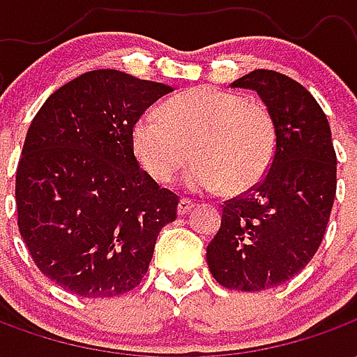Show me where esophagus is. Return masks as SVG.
I'll list each match as a JSON object with an SVG mask.
<instances>
[{
  "label": "esophagus",
  "mask_w": 357,
  "mask_h": 357,
  "mask_svg": "<svg viewBox=\"0 0 357 357\" xmlns=\"http://www.w3.org/2000/svg\"><path fill=\"white\" fill-rule=\"evenodd\" d=\"M193 202L189 201V199H181V201H179V204H178V214L179 216H185V214H189V212H191V210H193Z\"/></svg>",
  "instance_id": "1"
}]
</instances>
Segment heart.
Instances as JSON below:
<instances>
[{
    "label": "heart",
    "instance_id": "1",
    "mask_svg": "<svg viewBox=\"0 0 357 357\" xmlns=\"http://www.w3.org/2000/svg\"><path fill=\"white\" fill-rule=\"evenodd\" d=\"M277 132L269 110L225 89H187L147 112L132 128L133 155L158 183H170L191 162L185 183L197 193L239 195L260 183L273 162Z\"/></svg>",
    "mask_w": 357,
    "mask_h": 357
}]
</instances>
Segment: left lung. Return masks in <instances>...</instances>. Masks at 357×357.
Returning a JSON list of instances; mask_svg holds the SVG:
<instances>
[{
  "instance_id": "obj_1",
  "label": "left lung",
  "mask_w": 357,
  "mask_h": 357,
  "mask_svg": "<svg viewBox=\"0 0 357 357\" xmlns=\"http://www.w3.org/2000/svg\"><path fill=\"white\" fill-rule=\"evenodd\" d=\"M231 88L260 95L277 147L262 181L225 201L206 262L225 289L266 291L302 271L321 245L337 193V155L325 112L298 82L260 68Z\"/></svg>"
}]
</instances>
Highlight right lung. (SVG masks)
Wrapping results in <instances>:
<instances>
[{
    "label": "right lung",
    "instance_id": "right-lung-1",
    "mask_svg": "<svg viewBox=\"0 0 357 357\" xmlns=\"http://www.w3.org/2000/svg\"><path fill=\"white\" fill-rule=\"evenodd\" d=\"M172 88L91 70L59 88L28 128L17 168V216L43 275L84 298L132 291L147 273L178 195L141 170L132 128Z\"/></svg>",
    "mask_w": 357,
    "mask_h": 357
}]
</instances>
